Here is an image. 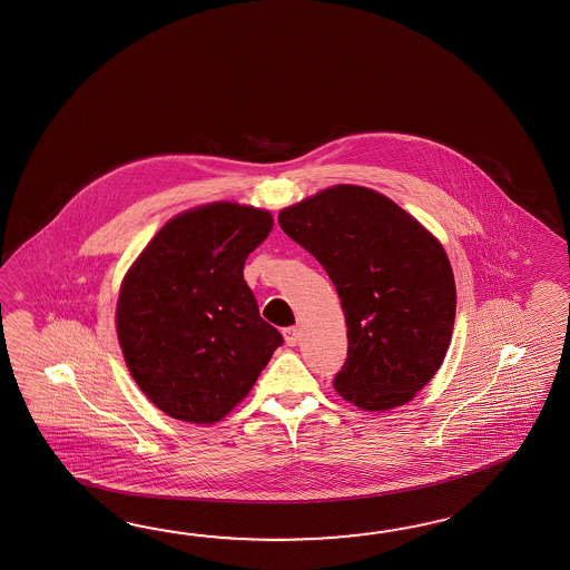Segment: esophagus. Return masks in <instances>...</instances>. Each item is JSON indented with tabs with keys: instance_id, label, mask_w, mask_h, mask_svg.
<instances>
[{
	"instance_id": "1",
	"label": "esophagus",
	"mask_w": 570,
	"mask_h": 570,
	"mask_svg": "<svg viewBox=\"0 0 570 570\" xmlns=\"http://www.w3.org/2000/svg\"><path fill=\"white\" fill-rule=\"evenodd\" d=\"M283 336H285V343L289 344V346H295V344L299 343L302 332H299V328L292 326V328H285V331H283Z\"/></svg>"
}]
</instances>
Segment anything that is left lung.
Listing matches in <instances>:
<instances>
[{
	"label": "left lung",
	"mask_w": 570,
	"mask_h": 570,
	"mask_svg": "<svg viewBox=\"0 0 570 570\" xmlns=\"http://www.w3.org/2000/svg\"><path fill=\"white\" fill-rule=\"evenodd\" d=\"M278 226L328 273L348 357L334 390L361 411L411 402L450 348L455 281L448 252L382 193L334 185L278 213Z\"/></svg>",
	"instance_id": "left-lung-1"
}]
</instances>
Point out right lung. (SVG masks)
I'll return each instance as SVG.
<instances>
[{"mask_svg": "<svg viewBox=\"0 0 570 570\" xmlns=\"http://www.w3.org/2000/svg\"><path fill=\"white\" fill-rule=\"evenodd\" d=\"M271 229L266 209L199 205L159 227L122 277L115 320L127 370L176 421L219 423L283 343L244 281Z\"/></svg>", "mask_w": 570, "mask_h": 570, "instance_id": "1", "label": "right lung"}]
</instances>
